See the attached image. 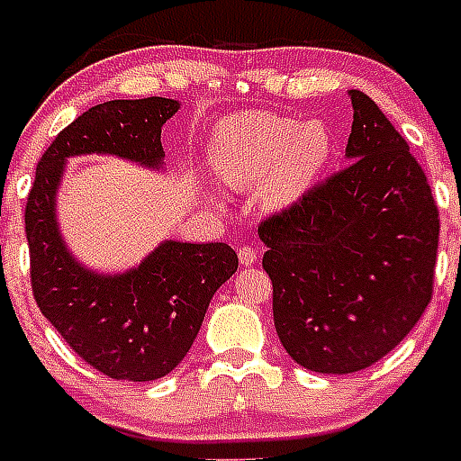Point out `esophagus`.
I'll use <instances>...</instances> for the list:
<instances>
[{"label":"esophagus","mask_w":461,"mask_h":461,"mask_svg":"<svg viewBox=\"0 0 461 461\" xmlns=\"http://www.w3.org/2000/svg\"><path fill=\"white\" fill-rule=\"evenodd\" d=\"M239 260H241V266H253L256 263V251L251 246H241L239 249Z\"/></svg>","instance_id":"obj_1"}]
</instances>
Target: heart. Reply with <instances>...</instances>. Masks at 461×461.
Returning a JSON list of instances; mask_svg holds the SVG:
<instances>
[{"instance_id":"b5f03b06","label":"heart","mask_w":461,"mask_h":461,"mask_svg":"<svg viewBox=\"0 0 461 461\" xmlns=\"http://www.w3.org/2000/svg\"><path fill=\"white\" fill-rule=\"evenodd\" d=\"M335 155V140L322 122H299L251 112L217 126L210 140V167L227 188L251 191L270 210L294 205L313 188Z\"/></svg>"}]
</instances>
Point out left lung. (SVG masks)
<instances>
[{
  "mask_svg": "<svg viewBox=\"0 0 461 461\" xmlns=\"http://www.w3.org/2000/svg\"><path fill=\"white\" fill-rule=\"evenodd\" d=\"M349 167L260 222L275 330L315 373L364 371L411 332L433 294L438 205L407 140L349 90Z\"/></svg>",
  "mask_w": 461,
  "mask_h": 461,
  "instance_id": "8db88e82",
  "label": "left lung"
}]
</instances>
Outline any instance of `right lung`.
<instances>
[{"mask_svg": "<svg viewBox=\"0 0 461 461\" xmlns=\"http://www.w3.org/2000/svg\"><path fill=\"white\" fill-rule=\"evenodd\" d=\"M179 100L143 97L95 104L52 140L25 203L31 285L47 321L78 357L114 380L146 383L174 371L191 349L210 299L239 258L227 244L167 239L124 273H97L68 251L57 191L68 158L112 155L162 169V126Z\"/></svg>", "mask_w": 461, "mask_h": 461, "instance_id": "obj_1", "label": "right lung"}]
</instances>
